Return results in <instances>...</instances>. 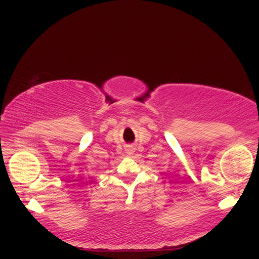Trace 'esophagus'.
Instances as JSON below:
<instances>
[{"instance_id": "1", "label": "esophagus", "mask_w": 259, "mask_h": 259, "mask_svg": "<svg viewBox=\"0 0 259 259\" xmlns=\"http://www.w3.org/2000/svg\"><path fill=\"white\" fill-rule=\"evenodd\" d=\"M125 151H126V153H128V155H133L135 150H134L133 147H129V148H126Z\"/></svg>"}]
</instances>
